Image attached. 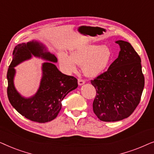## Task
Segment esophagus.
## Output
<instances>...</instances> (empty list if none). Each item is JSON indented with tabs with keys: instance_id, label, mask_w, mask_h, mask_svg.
<instances>
[{
	"instance_id": "1",
	"label": "esophagus",
	"mask_w": 154,
	"mask_h": 154,
	"mask_svg": "<svg viewBox=\"0 0 154 154\" xmlns=\"http://www.w3.org/2000/svg\"><path fill=\"white\" fill-rule=\"evenodd\" d=\"M85 81H84V80H82V79H79L78 80V83H79V85H83V84H85Z\"/></svg>"
}]
</instances>
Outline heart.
Masks as SVG:
<instances>
[{
  "mask_svg": "<svg viewBox=\"0 0 154 154\" xmlns=\"http://www.w3.org/2000/svg\"><path fill=\"white\" fill-rule=\"evenodd\" d=\"M112 56L108 46L85 44L71 50V56L60 53L59 61L63 70L67 73L76 72L79 65L83 66V72L86 76L94 78L107 68Z\"/></svg>",
  "mask_w": 154,
  "mask_h": 154,
  "instance_id": "1",
  "label": "heart"
}]
</instances>
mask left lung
Returning <instances> with one entry per match:
<instances>
[{"label":"left lung","instance_id":"left-lung-1","mask_svg":"<svg viewBox=\"0 0 154 154\" xmlns=\"http://www.w3.org/2000/svg\"><path fill=\"white\" fill-rule=\"evenodd\" d=\"M116 43L121 48L118 58L106 72L91 81L96 89L93 111L105 122L129 117L140 103L144 87L140 56L128 42Z\"/></svg>","mask_w":154,"mask_h":154}]
</instances>
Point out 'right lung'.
<instances>
[{"label": "right lung", "instance_id": "right-lung-1", "mask_svg": "<svg viewBox=\"0 0 154 154\" xmlns=\"http://www.w3.org/2000/svg\"><path fill=\"white\" fill-rule=\"evenodd\" d=\"M13 58L7 73L8 97L10 104L26 119L38 123L51 121L62 109V101L67 94L78 87V80L59 71L54 63L57 62L54 54L48 51L41 42L31 41L14 48ZM32 56L47 62L42 65V78L39 89L30 98H24L14 87V67Z\"/></svg>", "mask_w": 154, "mask_h": 154}]
</instances>
